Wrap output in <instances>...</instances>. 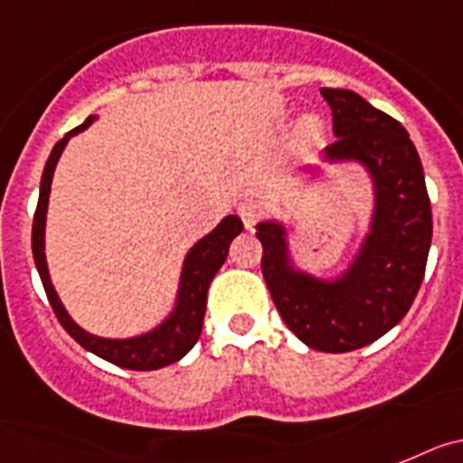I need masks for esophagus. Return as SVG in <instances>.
I'll list each match as a JSON object with an SVG mask.
<instances>
[{"instance_id": "esophagus-1", "label": "esophagus", "mask_w": 463, "mask_h": 463, "mask_svg": "<svg viewBox=\"0 0 463 463\" xmlns=\"http://www.w3.org/2000/svg\"><path fill=\"white\" fill-rule=\"evenodd\" d=\"M237 214H240V219L244 221V226L251 231V228L256 226V221L260 219V214H263V204L254 198H247L237 204Z\"/></svg>"}]
</instances>
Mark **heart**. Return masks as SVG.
I'll return each instance as SVG.
<instances>
[{"mask_svg":"<svg viewBox=\"0 0 463 463\" xmlns=\"http://www.w3.org/2000/svg\"><path fill=\"white\" fill-rule=\"evenodd\" d=\"M309 132H312V130H309Z\"/></svg>","mask_w":463,"mask_h":463,"instance_id":"b5f03b06","label":"heart"}]
</instances>
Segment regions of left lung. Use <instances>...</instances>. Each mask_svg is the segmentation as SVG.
<instances>
[{"label": "left lung", "mask_w": 463, "mask_h": 463, "mask_svg": "<svg viewBox=\"0 0 463 463\" xmlns=\"http://www.w3.org/2000/svg\"><path fill=\"white\" fill-rule=\"evenodd\" d=\"M333 111L328 163H361L373 179L371 226L347 270L324 279L296 268L287 226L260 221L265 284L288 331L319 352H352L375 343L405 317L431 247V203L415 144L399 120L343 88H321Z\"/></svg>", "instance_id": "obj_1"}]
</instances>
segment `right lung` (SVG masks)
Returning a JSON list of instances; mask_svg holds the SVG:
<instances>
[{"label": "right lung", "instance_id": "obj_1", "mask_svg": "<svg viewBox=\"0 0 463 463\" xmlns=\"http://www.w3.org/2000/svg\"><path fill=\"white\" fill-rule=\"evenodd\" d=\"M95 118L98 116H88L81 126L67 132L55 144L51 156H48L46 167H43L42 175V186H39V203L37 212H34V223H32V254H34V265H37L43 291H46L48 303L53 307L55 317L62 324L64 331L70 333L83 349L92 352L99 359L109 361V364L128 368V371H158V368H165V365L176 364L179 359H184L193 349V345L198 343L200 333H203L204 309H207L209 284H212V279H214L221 265L226 263L231 242L242 232V221L237 219L235 214H228L214 231L204 235L203 240H198V242L188 249L186 259H184L182 279H179V291H176V303L163 324H158V326L151 328L148 333H142V335L123 337V340L99 337L83 331L67 315V309L60 303L58 293H55L53 284H51L46 251H43L46 249L43 247V235H46L48 195H51V182H53L55 165H58L60 156H62L64 146H67L71 137L86 130Z\"/></svg>", "mask_w": 463, "mask_h": 463}]
</instances>
